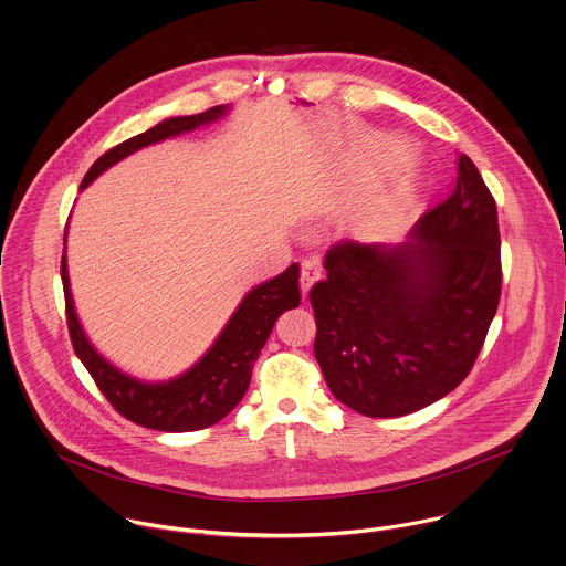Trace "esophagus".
<instances>
[{
    "label": "esophagus",
    "instance_id": "34e87169",
    "mask_svg": "<svg viewBox=\"0 0 566 566\" xmlns=\"http://www.w3.org/2000/svg\"><path fill=\"white\" fill-rule=\"evenodd\" d=\"M322 277V264H319V258L317 255H308L302 260V271H300V286H302V293L306 295L308 289Z\"/></svg>",
    "mask_w": 566,
    "mask_h": 566
}]
</instances>
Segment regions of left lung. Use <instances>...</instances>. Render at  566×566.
I'll return each instance as SVG.
<instances>
[{
    "label": "left lung",
    "mask_w": 566,
    "mask_h": 566,
    "mask_svg": "<svg viewBox=\"0 0 566 566\" xmlns=\"http://www.w3.org/2000/svg\"><path fill=\"white\" fill-rule=\"evenodd\" d=\"M313 284L315 359L331 394L366 418H400L451 394L473 368L502 293L497 209L478 166L400 247L342 240Z\"/></svg>",
    "instance_id": "left-lung-1"
}]
</instances>
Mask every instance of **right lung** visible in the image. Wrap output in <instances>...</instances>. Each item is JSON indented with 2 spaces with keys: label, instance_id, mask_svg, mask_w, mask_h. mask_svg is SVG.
Instances as JSON below:
<instances>
[{
  "label": "right lung",
  "instance_id": "obj_1",
  "mask_svg": "<svg viewBox=\"0 0 566 566\" xmlns=\"http://www.w3.org/2000/svg\"><path fill=\"white\" fill-rule=\"evenodd\" d=\"M227 113V106H213L205 113L188 117H170L161 124L139 133L111 150H106L84 175L82 186L86 188L99 172H104L115 161L139 150L142 146L161 142L166 137L193 130L209 124ZM300 269L291 264L277 277L255 286L238 306L216 344L209 353L179 378L161 385H144L128 378L122 370L111 366L86 339L71 297L66 255H62V284L66 300V322L75 355L82 359L97 389L111 402V407L126 420L168 433H186L213 427L227 418L238 402L244 398L251 385L253 364L271 335L275 319L300 304L297 286Z\"/></svg>",
  "mask_w": 566,
  "mask_h": 566
}]
</instances>
